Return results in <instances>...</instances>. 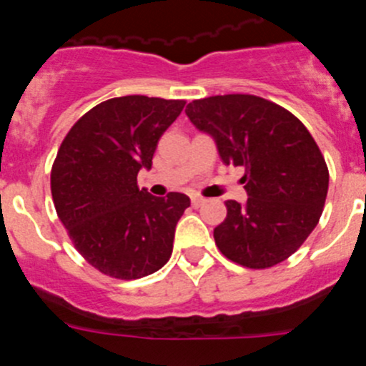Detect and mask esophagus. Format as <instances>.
<instances>
[{"label":"esophagus","mask_w":366,"mask_h":366,"mask_svg":"<svg viewBox=\"0 0 366 366\" xmlns=\"http://www.w3.org/2000/svg\"><path fill=\"white\" fill-rule=\"evenodd\" d=\"M205 203V199L202 198V196H192V207H199Z\"/></svg>","instance_id":"34e87169"}]
</instances>
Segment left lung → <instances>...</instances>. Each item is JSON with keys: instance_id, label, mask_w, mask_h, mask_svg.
I'll return each instance as SVG.
<instances>
[{"instance_id": "obj_1", "label": "left lung", "mask_w": 366, "mask_h": 366, "mask_svg": "<svg viewBox=\"0 0 366 366\" xmlns=\"http://www.w3.org/2000/svg\"><path fill=\"white\" fill-rule=\"evenodd\" d=\"M198 130L212 135L225 164L244 167L247 203L225 202L214 229L223 257L251 269L273 267L312 234L328 194V167L306 126L257 95H216L187 106Z\"/></svg>"}]
</instances>
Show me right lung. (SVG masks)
Segmentation results:
<instances>
[{
	"instance_id": "obj_1",
	"label": "right lung",
	"mask_w": 366,
	"mask_h": 366,
	"mask_svg": "<svg viewBox=\"0 0 366 366\" xmlns=\"http://www.w3.org/2000/svg\"><path fill=\"white\" fill-rule=\"evenodd\" d=\"M185 100L128 95L84 113L67 132L51 168L54 209L74 249L100 273L135 280L172 254L174 232L189 196L155 198L139 190L159 137Z\"/></svg>"
}]
</instances>
